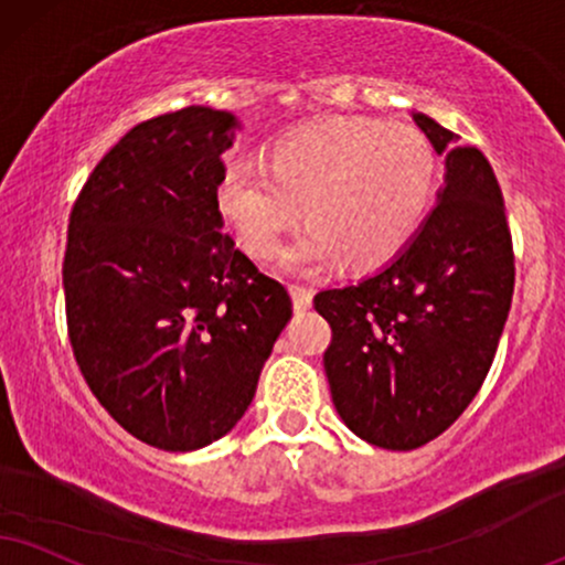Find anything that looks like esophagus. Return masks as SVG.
I'll return each mask as SVG.
<instances>
[{"label": "esophagus", "instance_id": "esophagus-1", "mask_svg": "<svg viewBox=\"0 0 565 565\" xmlns=\"http://www.w3.org/2000/svg\"><path fill=\"white\" fill-rule=\"evenodd\" d=\"M290 296H294V309L298 315L311 309V298H315V294H311L309 288H303V285H290Z\"/></svg>", "mask_w": 565, "mask_h": 565}]
</instances>
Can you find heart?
Here are the masks:
<instances>
[{
  "label": "heart",
  "mask_w": 565,
  "mask_h": 565,
  "mask_svg": "<svg viewBox=\"0 0 565 565\" xmlns=\"http://www.w3.org/2000/svg\"><path fill=\"white\" fill-rule=\"evenodd\" d=\"M435 185L437 154L422 130L327 117L277 138L267 167L227 164L217 204L256 256L280 248L303 206L309 225L282 248L285 269L319 271L340 259L366 269L414 238Z\"/></svg>",
  "instance_id": "heart-1"
}]
</instances>
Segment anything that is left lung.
Wrapping results in <instances>:
<instances>
[{"instance_id": "obj_1", "label": "left lung", "mask_w": 565, "mask_h": 565, "mask_svg": "<svg viewBox=\"0 0 565 565\" xmlns=\"http://www.w3.org/2000/svg\"><path fill=\"white\" fill-rule=\"evenodd\" d=\"M411 117L445 157L435 209L385 267L315 296L332 327L324 374L340 419L387 450L422 448L475 401L516 275L490 162L429 115Z\"/></svg>"}]
</instances>
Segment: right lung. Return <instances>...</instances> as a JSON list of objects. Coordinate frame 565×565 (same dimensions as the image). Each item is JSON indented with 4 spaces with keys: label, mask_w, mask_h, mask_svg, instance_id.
Masks as SVG:
<instances>
[{
    "label": "right lung",
    "mask_w": 565,
    "mask_h": 565,
    "mask_svg": "<svg viewBox=\"0 0 565 565\" xmlns=\"http://www.w3.org/2000/svg\"><path fill=\"white\" fill-rule=\"evenodd\" d=\"M238 117L185 107L136 125L70 212L67 332L90 393L130 435L188 452L227 435L290 322V296L222 227Z\"/></svg>",
    "instance_id": "obj_1"
}]
</instances>
